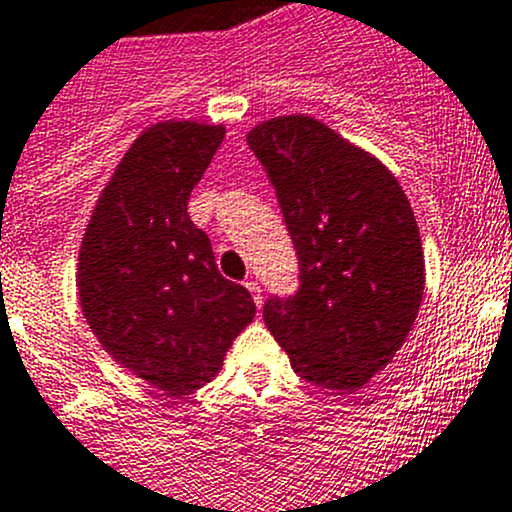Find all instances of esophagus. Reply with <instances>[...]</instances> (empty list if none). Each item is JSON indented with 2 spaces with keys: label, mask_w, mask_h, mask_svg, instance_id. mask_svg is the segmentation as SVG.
Listing matches in <instances>:
<instances>
[{
  "label": "esophagus",
  "mask_w": 512,
  "mask_h": 512,
  "mask_svg": "<svg viewBox=\"0 0 512 512\" xmlns=\"http://www.w3.org/2000/svg\"><path fill=\"white\" fill-rule=\"evenodd\" d=\"M245 287L250 289L252 299H255V304H257V307H260V304H262V289H260V285H257L255 280H247V282H245Z\"/></svg>",
  "instance_id": "obj_1"
}]
</instances>
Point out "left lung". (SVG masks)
Instances as JSON below:
<instances>
[{"label":"left lung","mask_w":512,"mask_h":512,"mask_svg":"<svg viewBox=\"0 0 512 512\" xmlns=\"http://www.w3.org/2000/svg\"><path fill=\"white\" fill-rule=\"evenodd\" d=\"M247 143L299 260L297 292L265 302L267 329L304 381L356 391L394 359L421 307L414 210L384 163L317 118H270Z\"/></svg>","instance_id":"8db88e82"}]
</instances>
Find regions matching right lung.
<instances>
[{"mask_svg":"<svg viewBox=\"0 0 512 512\" xmlns=\"http://www.w3.org/2000/svg\"><path fill=\"white\" fill-rule=\"evenodd\" d=\"M225 138L223 126L146 128L103 188L79 252V302L118 364L170 396L208 384L255 317L225 280L188 200Z\"/></svg>","mask_w":512,"mask_h":512,"instance_id":"obj_1","label":"right lung"}]
</instances>
